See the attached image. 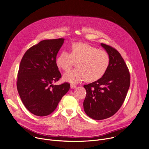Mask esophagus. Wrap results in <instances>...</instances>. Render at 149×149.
<instances>
[{
    "mask_svg": "<svg viewBox=\"0 0 149 149\" xmlns=\"http://www.w3.org/2000/svg\"><path fill=\"white\" fill-rule=\"evenodd\" d=\"M71 88L72 89L76 88H77V86H75V85H74V84H71Z\"/></svg>",
    "mask_w": 149,
    "mask_h": 149,
    "instance_id": "obj_1",
    "label": "esophagus"
}]
</instances>
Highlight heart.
Masks as SVG:
<instances>
[{
  "label": "heart",
  "mask_w": 149,
  "mask_h": 149,
  "mask_svg": "<svg viewBox=\"0 0 149 149\" xmlns=\"http://www.w3.org/2000/svg\"><path fill=\"white\" fill-rule=\"evenodd\" d=\"M76 61L77 67L63 75L66 81L77 84L86 78L92 82L99 79L107 71L109 55L104 50L83 43H74L71 52L62 51L56 58L57 67L64 71L71 69Z\"/></svg>",
  "instance_id": "b5f03b06"
}]
</instances>
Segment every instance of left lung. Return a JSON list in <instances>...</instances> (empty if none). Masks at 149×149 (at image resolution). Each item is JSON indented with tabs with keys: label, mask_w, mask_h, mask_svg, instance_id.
Here are the masks:
<instances>
[{
	"label": "left lung",
	"mask_w": 149,
	"mask_h": 149,
	"mask_svg": "<svg viewBox=\"0 0 149 149\" xmlns=\"http://www.w3.org/2000/svg\"><path fill=\"white\" fill-rule=\"evenodd\" d=\"M109 55V67L97 81L84 85L87 95L83 103L85 113L94 120H103L120 109L130 87V75L120 54L113 47L101 44Z\"/></svg>",
	"instance_id": "8db88e82"
}]
</instances>
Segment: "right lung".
Wrapping results in <instances>:
<instances>
[{"label":"right lung","instance_id":"right-lung-1","mask_svg":"<svg viewBox=\"0 0 149 149\" xmlns=\"http://www.w3.org/2000/svg\"><path fill=\"white\" fill-rule=\"evenodd\" d=\"M63 41V38L42 40L28 49L20 61L17 90L27 110L37 116L51 114L70 90L68 82L52 85L61 78L56 57Z\"/></svg>","mask_w":149,"mask_h":149}]
</instances>
